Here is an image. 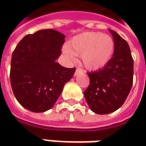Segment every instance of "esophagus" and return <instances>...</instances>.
Listing matches in <instances>:
<instances>
[{
	"mask_svg": "<svg viewBox=\"0 0 146 146\" xmlns=\"http://www.w3.org/2000/svg\"><path fill=\"white\" fill-rule=\"evenodd\" d=\"M81 72H84V70L81 69L80 67H77L76 70V72H75V76H77L79 73H81Z\"/></svg>",
	"mask_w": 146,
	"mask_h": 146,
	"instance_id": "34e87169",
	"label": "esophagus"
}]
</instances>
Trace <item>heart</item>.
<instances>
[{"mask_svg": "<svg viewBox=\"0 0 146 146\" xmlns=\"http://www.w3.org/2000/svg\"><path fill=\"white\" fill-rule=\"evenodd\" d=\"M115 51V41L108 35L100 32H85L74 36L63 48L64 53L75 60L81 55L84 66L89 70H98L107 64Z\"/></svg>", "mask_w": 146, "mask_h": 146, "instance_id": "1", "label": "heart"}]
</instances>
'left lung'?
<instances>
[{"mask_svg":"<svg viewBox=\"0 0 146 146\" xmlns=\"http://www.w3.org/2000/svg\"><path fill=\"white\" fill-rule=\"evenodd\" d=\"M110 31L115 41L113 58L102 70L88 73L90 83L84 93L89 108L98 115L121 107L133 83V58L129 45L117 32Z\"/></svg>","mask_w":146,"mask_h":146,"instance_id":"8db88e82","label":"left lung"}]
</instances>
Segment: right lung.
<instances>
[{"instance_id": "1", "label": "right lung", "mask_w": 146, "mask_h": 146, "mask_svg": "<svg viewBox=\"0 0 146 146\" xmlns=\"http://www.w3.org/2000/svg\"><path fill=\"white\" fill-rule=\"evenodd\" d=\"M65 36L53 29L40 30L23 37L12 53L10 84L21 106L32 112L51 109L76 68L56 62Z\"/></svg>"}]
</instances>
